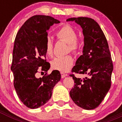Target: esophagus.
Masks as SVG:
<instances>
[{"mask_svg": "<svg viewBox=\"0 0 122 122\" xmlns=\"http://www.w3.org/2000/svg\"><path fill=\"white\" fill-rule=\"evenodd\" d=\"M60 74H61V76H62V78H64L65 77L67 76V74L63 73V72H60Z\"/></svg>", "mask_w": 122, "mask_h": 122, "instance_id": "esophagus-1", "label": "esophagus"}]
</instances>
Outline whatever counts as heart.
I'll return each mask as SVG.
<instances>
[{
  "mask_svg": "<svg viewBox=\"0 0 122 122\" xmlns=\"http://www.w3.org/2000/svg\"><path fill=\"white\" fill-rule=\"evenodd\" d=\"M56 36L59 40H62L68 43V51L77 54L80 50L81 43L77 38L76 31L69 25H65L56 32ZM46 54L52 57L54 54V44L50 38L46 39L45 43ZM74 59L71 56H59L51 62L52 67L55 70L65 72L68 71L73 66Z\"/></svg>",
  "mask_w": 122,
  "mask_h": 122,
  "instance_id": "heart-1",
  "label": "heart"
}]
</instances>
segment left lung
Returning a JSON list of instances; mask_svg holds the SVG:
<instances>
[{"label": "left lung", "mask_w": 122, "mask_h": 122, "mask_svg": "<svg viewBox=\"0 0 122 122\" xmlns=\"http://www.w3.org/2000/svg\"><path fill=\"white\" fill-rule=\"evenodd\" d=\"M82 29L84 36L83 54L77 59L72 73L87 74L83 79L73 77L74 86L70 92L74 103L87 110L97 107L111 86L113 63L107 40L98 24L87 17L71 18Z\"/></svg>", "instance_id": "8db88e82"}]
</instances>
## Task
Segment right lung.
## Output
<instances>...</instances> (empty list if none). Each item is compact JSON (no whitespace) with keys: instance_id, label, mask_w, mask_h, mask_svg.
<instances>
[{"instance_id":"1","label":"right lung","mask_w":122,"mask_h":122,"mask_svg":"<svg viewBox=\"0 0 122 122\" xmlns=\"http://www.w3.org/2000/svg\"><path fill=\"white\" fill-rule=\"evenodd\" d=\"M58 23L60 21L49 16L35 15L24 23L15 38L11 66L13 84L19 98L29 108L36 109L47 103L61 78L58 70L47 74L50 63L46 62L45 51L47 30ZM40 72L46 74L38 78Z\"/></svg>"}]
</instances>
